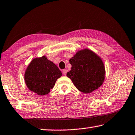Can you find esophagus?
Wrapping results in <instances>:
<instances>
[{"label":"esophagus","instance_id":"esophagus-1","mask_svg":"<svg viewBox=\"0 0 135 135\" xmlns=\"http://www.w3.org/2000/svg\"><path fill=\"white\" fill-rule=\"evenodd\" d=\"M62 72H63V75H66L67 72H68V70H67V69H63V70H62Z\"/></svg>","mask_w":135,"mask_h":135}]
</instances>
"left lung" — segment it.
I'll list each match as a JSON object with an SVG mask.
<instances>
[{
  "label": "left lung",
  "mask_w": 135,
  "mask_h": 135,
  "mask_svg": "<svg viewBox=\"0 0 135 135\" xmlns=\"http://www.w3.org/2000/svg\"><path fill=\"white\" fill-rule=\"evenodd\" d=\"M71 70L66 76L79 90L90 93L102 85L105 78V65L101 58L88 49L80 50L69 60Z\"/></svg>",
  "instance_id": "obj_1"
}]
</instances>
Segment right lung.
<instances>
[{"label": "right lung", "instance_id": "obj_1", "mask_svg": "<svg viewBox=\"0 0 135 135\" xmlns=\"http://www.w3.org/2000/svg\"><path fill=\"white\" fill-rule=\"evenodd\" d=\"M62 73L59 69L45 56L30 62L25 73V82L30 91L43 96L49 93Z\"/></svg>", "mask_w": 135, "mask_h": 135}]
</instances>
